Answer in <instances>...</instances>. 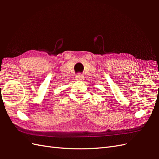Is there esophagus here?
<instances>
[{"instance_id":"1","label":"esophagus","mask_w":159,"mask_h":159,"mask_svg":"<svg viewBox=\"0 0 159 159\" xmlns=\"http://www.w3.org/2000/svg\"><path fill=\"white\" fill-rule=\"evenodd\" d=\"M85 79V77H84L83 75H82V74H78V75H76V80H83V79Z\"/></svg>"}]
</instances>
